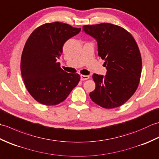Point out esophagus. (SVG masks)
I'll return each instance as SVG.
<instances>
[{"mask_svg": "<svg viewBox=\"0 0 159 159\" xmlns=\"http://www.w3.org/2000/svg\"><path fill=\"white\" fill-rule=\"evenodd\" d=\"M89 78V76H86V75H80V80H87Z\"/></svg>", "mask_w": 159, "mask_h": 159, "instance_id": "1", "label": "esophagus"}]
</instances>
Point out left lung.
<instances>
[{"mask_svg": "<svg viewBox=\"0 0 159 159\" xmlns=\"http://www.w3.org/2000/svg\"><path fill=\"white\" fill-rule=\"evenodd\" d=\"M83 31L98 43V52L104 59L106 75L93 74L96 88L90 92L93 102L105 109L122 105L139 85L142 61L133 37L126 30L109 23L85 25Z\"/></svg>", "mask_w": 159, "mask_h": 159, "instance_id": "1", "label": "left lung"}]
</instances>
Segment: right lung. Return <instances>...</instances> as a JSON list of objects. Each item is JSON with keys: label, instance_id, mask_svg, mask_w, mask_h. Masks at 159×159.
Here are the masks:
<instances>
[{"label": "right lung", "instance_id": "1", "mask_svg": "<svg viewBox=\"0 0 159 159\" xmlns=\"http://www.w3.org/2000/svg\"><path fill=\"white\" fill-rule=\"evenodd\" d=\"M80 30L55 22L39 26L29 36L20 68L26 89L38 102L48 106L61 103L80 81L79 74L65 72L57 60L65 42Z\"/></svg>", "mask_w": 159, "mask_h": 159}]
</instances>
